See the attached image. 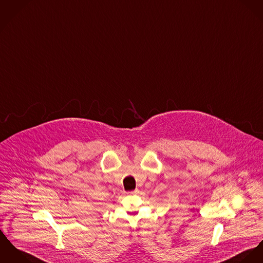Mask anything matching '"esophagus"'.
<instances>
[{"label":"esophagus","mask_w":263,"mask_h":263,"mask_svg":"<svg viewBox=\"0 0 263 263\" xmlns=\"http://www.w3.org/2000/svg\"><path fill=\"white\" fill-rule=\"evenodd\" d=\"M132 194H138L139 193V190L138 189H136V190H134V191L130 192Z\"/></svg>","instance_id":"34e87169"}]
</instances>
